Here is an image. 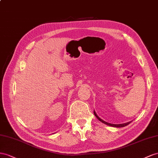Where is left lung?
I'll return each mask as SVG.
<instances>
[{"mask_svg":"<svg viewBox=\"0 0 158 158\" xmlns=\"http://www.w3.org/2000/svg\"><path fill=\"white\" fill-rule=\"evenodd\" d=\"M94 116H95L97 118L100 120L101 123H104V124H107V125H109V126H110V127H116V128H121V127H126V126H127L128 124H129L130 123H131L132 121H130V122H128V123H124V124H110V123H106V122H105V121H104L103 120H102L101 118H99V117L97 116V114H96V112H95V111L94 110Z\"/></svg>","mask_w":158,"mask_h":158,"instance_id":"1","label":"left lung"}]
</instances>
